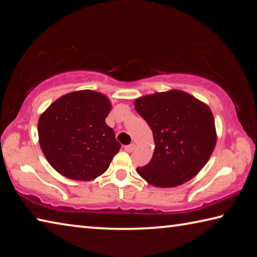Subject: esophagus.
Returning <instances> with one entry per match:
<instances>
[{
  "instance_id": "1",
  "label": "esophagus",
  "mask_w": 257,
  "mask_h": 257,
  "mask_svg": "<svg viewBox=\"0 0 257 257\" xmlns=\"http://www.w3.org/2000/svg\"><path fill=\"white\" fill-rule=\"evenodd\" d=\"M135 149H136V145L135 144H130V145H127L124 147V151L128 152V153H132V152L135 151Z\"/></svg>"
}]
</instances>
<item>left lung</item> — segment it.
<instances>
[{
  "label": "left lung",
  "instance_id": "left-lung-1",
  "mask_svg": "<svg viewBox=\"0 0 257 257\" xmlns=\"http://www.w3.org/2000/svg\"><path fill=\"white\" fill-rule=\"evenodd\" d=\"M134 104L152 129L155 144L152 160L137 168L138 175L160 188L193 179L207 163L216 144L211 108L178 89L139 97Z\"/></svg>",
  "mask_w": 257,
  "mask_h": 257
}]
</instances>
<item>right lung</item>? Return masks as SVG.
I'll return each mask as SVG.
<instances>
[{"instance_id": "obj_1", "label": "right lung", "mask_w": 257, "mask_h": 257, "mask_svg": "<svg viewBox=\"0 0 257 257\" xmlns=\"http://www.w3.org/2000/svg\"><path fill=\"white\" fill-rule=\"evenodd\" d=\"M111 108L105 95L85 89L63 95L42 113L40 146L60 175L88 181L107 170L121 147L105 123Z\"/></svg>"}]
</instances>
